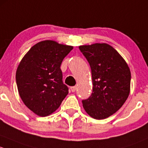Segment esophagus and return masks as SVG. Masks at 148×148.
I'll return each instance as SVG.
<instances>
[{
	"instance_id": "esophagus-1",
	"label": "esophagus",
	"mask_w": 148,
	"mask_h": 148,
	"mask_svg": "<svg viewBox=\"0 0 148 148\" xmlns=\"http://www.w3.org/2000/svg\"><path fill=\"white\" fill-rule=\"evenodd\" d=\"M71 92H75V91L76 90V86H72V87H71Z\"/></svg>"
}]
</instances>
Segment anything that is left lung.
Returning <instances> with one entry per match:
<instances>
[{"mask_svg": "<svg viewBox=\"0 0 148 148\" xmlns=\"http://www.w3.org/2000/svg\"><path fill=\"white\" fill-rule=\"evenodd\" d=\"M79 49L90 64L93 85L92 95L82 101L83 106L94 119H106L115 113L129 96L130 68L108 43L80 45Z\"/></svg>", "mask_w": 148, "mask_h": 148, "instance_id": "left-lung-1", "label": "left lung"}]
</instances>
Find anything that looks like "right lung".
Returning <instances> with one entry per match:
<instances>
[{"label":"right lung","instance_id":"1","mask_svg":"<svg viewBox=\"0 0 148 148\" xmlns=\"http://www.w3.org/2000/svg\"><path fill=\"white\" fill-rule=\"evenodd\" d=\"M73 48L55 40H42L33 45L20 62L16 74L18 93L36 115H51L68 94L60 67Z\"/></svg>","mask_w":148,"mask_h":148}]
</instances>
